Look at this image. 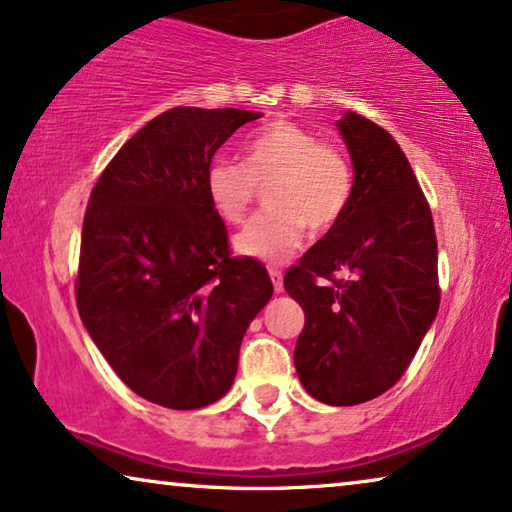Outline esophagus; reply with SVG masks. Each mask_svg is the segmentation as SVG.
Returning <instances> with one entry per match:
<instances>
[{"mask_svg": "<svg viewBox=\"0 0 512 512\" xmlns=\"http://www.w3.org/2000/svg\"><path fill=\"white\" fill-rule=\"evenodd\" d=\"M268 272H270V279H272V286H275V291L282 293L284 291V275H282V270L270 268Z\"/></svg>", "mask_w": 512, "mask_h": 512, "instance_id": "34e87169", "label": "esophagus"}]
</instances>
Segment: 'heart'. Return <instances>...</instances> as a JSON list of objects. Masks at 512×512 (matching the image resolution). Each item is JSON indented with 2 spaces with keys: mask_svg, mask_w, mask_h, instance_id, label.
Returning <instances> with one entry per match:
<instances>
[{
  "mask_svg": "<svg viewBox=\"0 0 512 512\" xmlns=\"http://www.w3.org/2000/svg\"><path fill=\"white\" fill-rule=\"evenodd\" d=\"M244 165L216 156L207 165L205 191L214 214L240 223L258 186H268L272 209L251 219L235 237L240 256L282 263L307 237V226L324 233L345 216L354 193V174L340 149L321 144L310 130L277 121L251 135L242 146Z\"/></svg>",
  "mask_w": 512,
  "mask_h": 512,
  "instance_id": "heart-1",
  "label": "heart"
}]
</instances>
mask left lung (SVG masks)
<instances>
[{
    "label": "left lung",
    "mask_w": 512,
    "mask_h": 512,
    "mask_svg": "<svg viewBox=\"0 0 512 512\" xmlns=\"http://www.w3.org/2000/svg\"><path fill=\"white\" fill-rule=\"evenodd\" d=\"M335 125L354 167L352 202L284 289L305 312L293 352L300 384L326 405H359L401 380L436 319L438 242L396 139L356 111Z\"/></svg>",
    "instance_id": "8db88e82"
}]
</instances>
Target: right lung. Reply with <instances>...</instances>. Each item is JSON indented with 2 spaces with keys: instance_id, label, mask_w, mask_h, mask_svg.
<instances>
[{
  "instance_id": "add662e5",
  "label": "right lung",
  "mask_w": 512,
  "mask_h": 512,
  "mask_svg": "<svg viewBox=\"0 0 512 512\" xmlns=\"http://www.w3.org/2000/svg\"><path fill=\"white\" fill-rule=\"evenodd\" d=\"M261 116L165 111L123 144L90 193L81 321L114 373L163 408H205L228 394L244 333L272 298L261 263L230 258L205 191L214 153Z\"/></svg>"
}]
</instances>
